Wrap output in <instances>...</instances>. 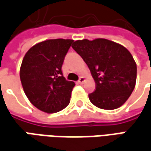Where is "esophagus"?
Segmentation results:
<instances>
[{"label":"esophagus","instance_id":"obj_1","mask_svg":"<svg viewBox=\"0 0 151 151\" xmlns=\"http://www.w3.org/2000/svg\"><path fill=\"white\" fill-rule=\"evenodd\" d=\"M85 81H86V79H85V78H84V77H80L79 80H78V83L83 84Z\"/></svg>","mask_w":151,"mask_h":151}]
</instances>
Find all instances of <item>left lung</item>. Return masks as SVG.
<instances>
[{
	"label": "left lung",
	"mask_w": 151,
	"mask_h": 151,
	"mask_svg": "<svg viewBox=\"0 0 151 151\" xmlns=\"http://www.w3.org/2000/svg\"><path fill=\"white\" fill-rule=\"evenodd\" d=\"M73 49L83 58L96 88L88 95L93 105L104 110L122 106L135 88L136 63L129 50L106 39L76 40Z\"/></svg>",
	"instance_id": "1"
}]
</instances>
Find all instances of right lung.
<instances>
[{
    "mask_svg": "<svg viewBox=\"0 0 151 151\" xmlns=\"http://www.w3.org/2000/svg\"><path fill=\"white\" fill-rule=\"evenodd\" d=\"M73 40H46L32 46L22 60L19 78L29 101L46 113L64 109L75 83L63 76L64 57Z\"/></svg>",
    "mask_w": 151,
    "mask_h": 151,
    "instance_id": "obj_1",
    "label": "right lung"
}]
</instances>
